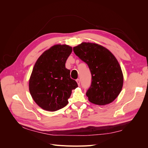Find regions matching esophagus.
Listing matches in <instances>:
<instances>
[{"instance_id":"34e87169","label":"esophagus","mask_w":148,"mask_h":148,"mask_svg":"<svg viewBox=\"0 0 148 148\" xmlns=\"http://www.w3.org/2000/svg\"><path fill=\"white\" fill-rule=\"evenodd\" d=\"M76 81H77V83H78V86H79V85H80V81H79V79H77V80H76Z\"/></svg>"}]
</instances>
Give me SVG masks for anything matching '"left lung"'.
<instances>
[{
    "instance_id": "1",
    "label": "left lung",
    "mask_w": 148,
    "mask_h": 148,
    "mask_svg": "<svg viewBox=\"0 0 148 148\" xmlns=\"http://www.w3.org/2000/svg\"><path fill=\"white\" fill-rule=\"evenodd\" d=\"M73 51L91 71V84L86 93L89 101L102 106L114 101L123 83L122 69L115 56L104 47L90 42L74 47Z\"/></svg>"
}]
</instances>
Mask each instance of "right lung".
<instances>
[{"label":"right lung","mask_w":148,"mask_h":148,"mask_svg":"<svg viewBox=\"0 0 148 148\" xmlns=\"http://www.w3.org/2000/svg\"><path fill=\"white\" fill-rule=\"evenodd\" d=\"M72 52L71 47L57 44L40 56L34 66L29 89L35 102L42 109L56 111L68 104L71 91L78 87L70 78L65 62Z\"/></svg>","instance_id":"right-lung-1"}]
</instances>
